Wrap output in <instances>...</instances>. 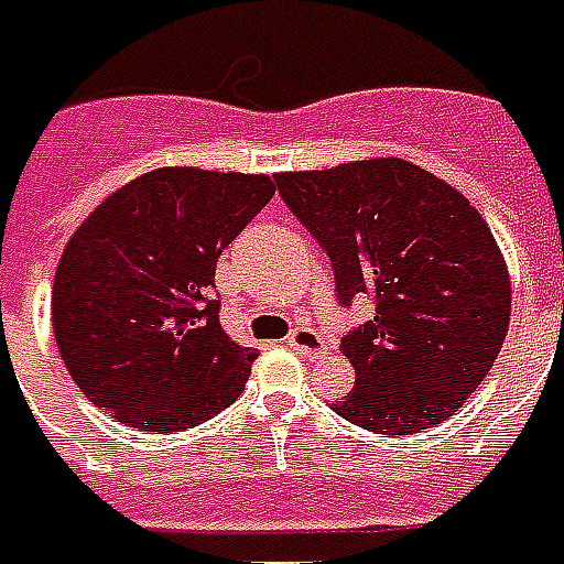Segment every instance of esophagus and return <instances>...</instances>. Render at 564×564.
I'll use <instances>...</instances> for the list:
<instances>
[{
	"label": "esophagus",
	"mask_w": 564,
	"mask_h": 564,
	"mask_svg": "<svg viewBox=\"0 0 564 564\" xmlns=\"http://www.w3.org/2000/svg\"><path fill=\"white\" fill-rule=\"evenodd\" d=\"M286 346H290L292 351H299V355L316 358V355L325 351V339H322L313 328H295L290 337H286Z\"/></svg>",
	"instance_id": "34e87169"
}]
</instances>
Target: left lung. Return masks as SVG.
Returning a JSON list of instances; mask_svg holds the SVG:
<instances>
[{
  "label": "left lung",
  "mask_w": 564,
  "mask_h": 564,
  "mask_svg": "<svg viewBox=\"0 0 564 564\" xmlns=\"http://www.w3.org/2000/svg\"><path fill=\"white\" fill-rule=\"evenodd\" d=\"M278 192L330 257L339 304H376L339 339L358 378L334 411L376 435L444 423L509 330V272L482 215L405 159L278 174Z\"/></svg>",
  "instance_id": "obj_1"
}]
</instances>
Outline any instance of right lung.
Listing matches in <instances>:
<instances>
[{
    "instance_id": "add662e5",
    "label": "right lung",
    "mask_w": 564,
    "mask_h": 564,
    "mask_svg": "<svg viewBox=\"0 0 564 564\" xmlns=\"http://www.w3.org/2000/svg\"><path fill=\"white\" fill-rule=\"evenodd\" d=\"M272 195L263 174L159 167L82 221L55 269L53 330L88 402L159 435L236 402L257 349L218 322L215 263Z\"/></svg>"
}]
</instances>
